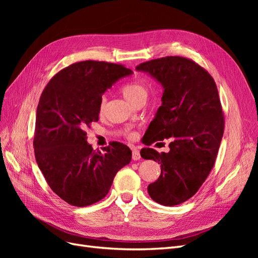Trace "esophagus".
Segmentation results:
<instances>
[{
    "mask_svg": "<svg viewBox=\"0 0 258 258\" xmlns=\"http://www.w3.org/2000/svg\"><path fill=\"white\" fill-rule=\"evenodd\" d=\"M140 158H141V155H140L139 150H138V148L134 147V148H132V159L139 160Z\"/></svg>",
    "mask_w": 258,
    "mask_h": 258,
    "instance_id": "esophagus-1",
    "label": "esophagus"
}]
</instances>
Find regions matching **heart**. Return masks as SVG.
<instances>
[{"instance_id":"heart-1","label":"heart","mask_w":258,"mask_h":258,"mask_svg":"<svg viewBox=\"0 0 258 258\" xmlns=\"http://www.w3.org/2000/svg\"><path fill=\"white\" fill-rule=\"evenodd\" d=\"M120 91L122 93V96L126 98V100H128L129 102L132 104H134L139 99L147 97V87L142 82H140V81H134V82H130V83L122 85L120 88ZM104 103H105V99L101 98L100 103H99V111L100 112L103 111ZM128 138L135 139L136 135L131 132V134H128Z\"/></svg>"}]
</instances>
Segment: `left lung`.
<instances>
[{
    "mask_svg": "<svg viewBox=\"0 0 258 258\" xmlns=\"http://www.w3.org/2000/svg\"><path fill=\"white\" fill-rule=\"evenodd\" d=\"M163 87L162 104L146 134L148 144L170 139V151L141 150L160 163L161 173L148 185L151 198L172 207L191 198L212 170L224 134V114L213 77L189 58L168 56L136 68Z\"/></svg>",
    "mask_w": 258,
    "mask_h": 258,
    "instance_id": "obj_1",
    "label": "left lung"
}]
</instances>
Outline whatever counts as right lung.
<instances>
[{"label": "right lung", "instance_id": "1", "mask_svg": "<svg viewBox=\"0 0 258 258\" xmlns=\"http://www.w3.org/2000/svg\"><path fill=\"white\" fill-rule=\"evenodd\" d=\"M122 64L87 60L62 69L44 88L36 110L35 159L51 190L74 207L103 199L118 171L130 162V148L111 142L104 153L86 141V128L99 120L104 91L131 75Z\"/></svg>", "mask_w": 258, "mask_h": 258}]
</instances>
